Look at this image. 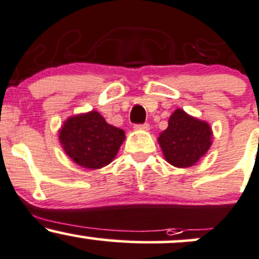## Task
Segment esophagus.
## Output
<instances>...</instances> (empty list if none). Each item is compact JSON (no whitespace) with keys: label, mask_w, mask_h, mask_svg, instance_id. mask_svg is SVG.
Masks as SVG:
<instances>
[{"label":"esophagus","mask_w":259,"mask_h":259,"mask_svg":"<svg viewBox=\"0 0 259 259\" xmlns=\"http://www.w3.org/2000/svg\"><path fill=\"white\" fill-rule=\"evenodd\" d=\"M134 127H135V130H145V132H146V130L150 129V125H148L147 123H145V124H135V125H134Z\"/></svg>","instance_id":"esophagus-1"}]
</instances>
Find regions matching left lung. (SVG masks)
Here are the masks:
<instances>
[{"label": "left lung", "instance_id": "left-lung-1", "mask_svg": "<svg viewBox=\"0 0 259 259\" xmlns=\"http://www.w3.org/2000/svg\"><path fill=\"white\" fill-rule=\"evenodd\" d=\"M212 136L207 121L177 109L169 118L167 129L160 133L158 142L168 163L177 168H189L207 153Z\"/></svg>", "mask_w": 259, "mask_h": 259}]
</instances>
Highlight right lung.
Returning <instances> with one entry per match:
<instances>
[{
	"instance_id": "right-lung-1",
	"label": "right lung",
	"mask_w": 259,
	"mask_h": 259,
	"mask_svg": "<svg viewBox=\"0 0 259 259\" xmlns=\"http://www.w3.org/2000/svg\"><path fill=\"white\" fill-rule=\"evenodd\" d=\"M124 140V130L107 123L96 111L68 118L59 130V142L64 152L86 169H100L109 164Z\"/></svg>"
}]
</instances>
